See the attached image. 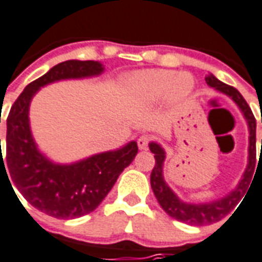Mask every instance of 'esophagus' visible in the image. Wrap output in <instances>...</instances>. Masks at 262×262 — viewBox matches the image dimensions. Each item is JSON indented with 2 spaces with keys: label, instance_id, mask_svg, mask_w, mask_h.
I'll use <instances>...</instances> for the list:
<instances>
[{
  "label": "esophagus",
  "instance_id": "34e87169",
  "mask_svg": "<svg viewBox=\"0 0 262 262\" xmlns=\"http://www.w3.org/2000/svg\"><path fill=\"white\" fill-rule=\"evenodd\" d=\"M148 144H149V137L148 136H140L139 139H137V147L140 149H147L148 148Z\"/></svg>",
  "mask_w": 262,
  "mask_h": 262
}]
</instances>
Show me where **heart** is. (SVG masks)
I'll use <instances>...</instances> for the list:
<instances>
[{
    "instance_id": "heart-1",
    "label": "heart",
    "mask_w": 262,
    "mask_h": 262,
    "mask_svg": "<svg viewBox=\"0 0 262 262\" xmlns=\"http://www.w3.org/2000/svg\"><path fill=\"white\" fill-rule=\"evenodd\" d=\"M130 85L136 96L143 101H157L166 95L171 103H180L193 91V79L185 73L171 70H148L135 74Z\"/></svg>"
}]
</instances>
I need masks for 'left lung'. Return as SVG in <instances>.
Here are the masks:
<instances>
[{"label":"left lung","mask_w":262,"mask_h":262,"mask_svg":"<svg viewBox=\"0 0 262 262\" xmlns=\"http://www.w3.org/2000/svg\"><path fill=\"white\" fill-rule=\"evenodd\" d=\"M205 79H206V83L209 86L215 88V91L229 96L236 103L237 107L241 108V111L246 118L249 132H250V137H249V143H250V145H249V165H247L246 171H245L241 183L227 196L209 203H187L180 201L177 195L169 188V185L163 180V161H165L163 148L157 143H149V149H151V152L154 154V158H155V166L151 171V188L154 191V195L158 199L161 207L166 211L167 214L177 220V221H181V223H185V224L189 225H209L213 224V223H217L221 219H224L225 215L232 210V207L242 199L243 193L246 192V189L249 188L251 176L254 173L255 166V118L251 113L249 104L246 103V100L243 99V96L235 88L219 81L213 74H209Z\"/></svg>","instance_id":"left-lung-1"}]
</instances>
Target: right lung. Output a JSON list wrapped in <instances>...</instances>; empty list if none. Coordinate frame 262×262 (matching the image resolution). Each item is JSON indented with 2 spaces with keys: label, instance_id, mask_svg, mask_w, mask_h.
Here are the masks:
<instances>
[{
  "label": "right lung",
  "instance_id": "right-lung-1",
  "mask_svg": "<svg viewBox=\"0 0 262 262\" xmlns=\"http://www.w3.org/2000/svg\"><path fill=\"white\" fill-rule=\"evenodd\" d=\"M103 64L93 60L59 63L26 86L7 118V155L3 158L1 152L0 169L7 166L5 173L8 171L7 176L13 180L16 188L30 205L56 219H77L95 210L111 191L123 169L135 159L139 148L136 141H130L117 151L97 154L71 165L51 162L38 151L31 136L30 101L39 88L48 83L70 78L93 77L103 73Z\"/></svg>",
  "mask_w": 262,
  "mask_h": 262
}]
</instances>
